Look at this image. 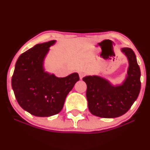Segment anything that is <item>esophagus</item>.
Instances as JSON below:
<instances>
[{
	"label": "esophagus",
	"instance_id": "obj_1",
	"mask_svg": "<svg viewBox=\"0 0 150 150\" xmlns=\"http://www.w3.org/2000/svg\"><path fill=\"white\" fill-rule=\"evenodd\" d=\"M85 75H86V74L84 73V72H80V73H79V76H80V78L81 79V80H82V79L83 78Z\"/></svg>",
	"mask_w": 150,
	"mask_h": 150
}]
</instances>
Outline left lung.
<instances>
[{"mask_svg": "<svg viewBox=\"0 0 150 150\" xmlns=\"http://www.w3.org/2000/svg\"><path fill=\"white\" fill-rule=\"evenodd\" d=\"M121 51L127 56L129 66L123 83L114 86L103 77L93 75L82 78L87 84L88 108L91 113L101 118H116L130 109L140 91V69L134 51L123 48Z\"/></svg>", "mask_w": 150, "mask_h": 150, "instance_id": "left-lung-1", "label": "left lung"}]
</instances>
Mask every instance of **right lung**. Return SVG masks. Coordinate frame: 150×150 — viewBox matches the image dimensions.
<instances>
[{
    "label": "right lung",
    "instance_id": "obj_1",
    "mask_svg": "<svg viewBox=\"0 0 150 150\" xmlns=\"http://www.w3.org/2000/svg\"><path fill=\"white\" fill-rule=\"evenodd\" d=\"M56 40L37 44L22 53L15 63L11 84L15 98L26 111L39 117L57 114L67 95L80 80L74 73L57 77L44 71V60Z\"/></svg>",
    "mask_w": 150,
    "mask_h": 150
}]
</instances>
